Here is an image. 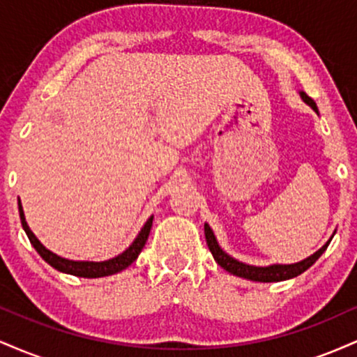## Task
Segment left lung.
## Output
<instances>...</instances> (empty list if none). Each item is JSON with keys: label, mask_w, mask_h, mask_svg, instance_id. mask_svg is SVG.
I'll use <instances>...</instances> for the list:
<instances>
[{"label": "left lung", "mask_w": 357, "mask_h": 357, "mask_svg": "<svg viewBox=\"0 0 357 357\" xmlns=\"http://www.w3.org/2000/svg\"><path fill=\"white\" fill-rule=\"evenodd\" d=\"M301 97L307 105H310V107L319 114L315 102L310 99L305 92H301ZM334 235L335 231L333 233V236ZM204 236H206L208 248H210L213 258H215L216 264H218L221 268H225L227 272L233 273V275L247 278V280H253V282H282V280H289V278L301 275V273H304L307 268L312 267L315 261L319 260V257H321L327 250V247H329L331 240H333V236H331L329 241H326V245H324L322 248H319L314 255L307 257L304 260L297 261V264H273V265H267V267H255V265L243 264V261L236 260V258L228 255V253L220 247L218 240H216L215 233H213L208 223H204Z\"/></svg>", "instance_id": "1"}]
</instances>
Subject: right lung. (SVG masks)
Segmentation results:
<instances>
[{
  "mask_svg": "<svg viewBox=\"0 0 357 357\" xmlns=\"http://www.w3.org/2000/svg\"><path fill=\"white\" fill-rule=\"evenodd\" d=\"M18 211H20V220H22L23 230L28 235V238H30L31 245H33L36 252L40 253V257H42L48 265H52L53 268L59 270V272L70 273V275L84 277V278H99V277L114 275V273L122 272V270L129 267L132 261H136L139 253H141L142 248H144L147 236H149L151 227H153V220H154V216H151V218L144 223V227L141 228V231H139V235L134 238L132 243L129 245V248H126L124 252L119 253L117 257L109 258V260H104V261H87V260H68V258L56 255V253L50 252L47 247H43L42 241L36 238L35 233L30 230L26 220H24L23 206H22V202H20V198H18Z\"/></svg>",
  "mask_w": 357,
  "mask_h": 357,
  "instance_id": "add662e5",
  "label": "right lung"
}]
</instances>
